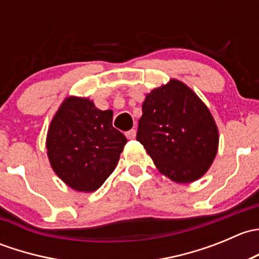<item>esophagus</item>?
<instances>
[{
  "mask_svg": "<svg viewBox=\"0 0 259 259\" xmlns=\"http://www.w3.org/2000/svg\"><path fill=\"white\" fill-rule=\"evenodd\" d=\"M125 135H126V138L127 139H135V137H137V130L135 129H132V130H129V132H126L125 133Z\"/></svg>",
  "mask_w": 259,
  "mask_h": 259,
  "instance_id": "1",
  "label": "esophagus"
}]
</instances>
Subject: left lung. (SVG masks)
I'll return each mask as SVG.
<instances>
[{
    "mask_svg": "<svg viewBox=\"0 0 259 259\" xmlns=\"http://www.w3.org/2000/svg\"><path fill=\"white\" fill-rule=\"evenodd\" d=\"M137 140L156 169L176 183L200 179L219 145L215 120L199 96L177 79L145 95Z\"/></svg>",
    "mask_w": 259,
    "mask_h": 259,
    "instance_id": "8db88e82",
    "label": "left lung"
}]
</instances>
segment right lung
<instances>
[{
	"mask_svg": "<svg viewBox=\"0 0 259 259\" xmlns=\"http://www.w3.org/2000/svg\"><path fill=\"white\" fill-rule=\"evenodd\" d=\"M126 142L113 126V110L67 96L50 122L46 149L55 174L71 189L90 193L113 173Z\"/></svg>",
	"mask_w": 259,
	"mask_h": 259,
	"instance_id": "obj_1",
	"label": "right lung"
}]
</instances>
